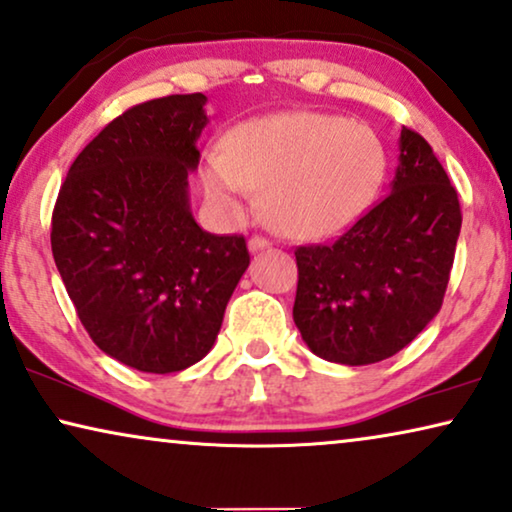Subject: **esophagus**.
<instances>
[{"label": "esophagus", "instance_id": "34e87169", "mask_svg": "<svg viewBox=\"0 0 512 512\" xmlns=\"http://www.w3.org/2000/svg\"><path fill=\"white\" fill-rule=\"evenodd\" d=\"M271 246V241L266 239V236H259V234H255L253 239L248 241V248H250V253H257V250H264V248H269Z\"/></svg>", "mask_w": 512, "mask_h": 512}]
</instances>
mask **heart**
Returning a JSON list of instances; mask_svg holds the SVG:
<instances>
[{
    "instance_id": "1",
    "label": "heart",
    "mask_w": 512,
    "mask_h": 512,
    "mask_svg": "<svg viewBox=\"0 0 512 512\" xmlns=\"http://www.w3.org/2000/svg\"><path fill=\"white\" fill-rule=\"evenodd\" d=\"M373 129L329 113L290 111L250 120L201 160L206 197L241 215L264 192L266 222L292 239H322L357 220L385 176Z\"/></svg>"
}]
</instances>
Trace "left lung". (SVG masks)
<instances>
[{
  "instance_id": "left-lung-1",
  "label": "left lung",
  "mask_w": 512,
  "mask_h": 512,
  "mask_svg": "<svg viewBox=\"0 0 512 512\" xmlns=\"http://www.w3.org/2000/svg\"><path fill=\"white\" fill-rule=\"evenodd\" d=\"M392 192L331 243L294 250V325L315 355L362 366L397 355L441 311L462 229L434 150L401 129Z\"/></svg>"
}]
</instances>
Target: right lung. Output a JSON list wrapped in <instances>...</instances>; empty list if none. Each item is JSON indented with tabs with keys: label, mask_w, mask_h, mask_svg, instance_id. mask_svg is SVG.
Segmentation results:
<instances>
[{
	"label": "right lung",
	"mask_w": 512,
	"mask_h": 512,
	"mask_svg": "<svg viewBox=\"0 0 512 512\" xmlns=\"http://www.w3.org/2000/svg\"><path fill=\"white\" fill-rule=\"evenodd\" d=\"M206 97L169 95L111 120L71 164L50 246L99 350L146 373L183 371L213 348L250 264L246 236L208 234L187 204Z\"/></svg>",
	"instance_id": "right-lung-1"
}]
</instances>
